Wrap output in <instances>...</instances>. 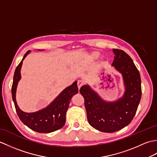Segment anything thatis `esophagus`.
Returning a JSON list of instances; mask_svg holds the SVG:
<instances>
[{"label":"esophagus","instance_id":"esophagus-1","mask_svg":"<svg viewBox=\"0 0 157 157\" xmlns=\"http://www.w3.org/2000/svg\"><path fill=\"white\" fill-rule=\"evenodd\" d=\"M83 84H84V82H83L82 80L78 81V87L79 90L80 89V88L83 86Z\"/></svg>","mask_w":157,"mask_h":157}]
</instances>
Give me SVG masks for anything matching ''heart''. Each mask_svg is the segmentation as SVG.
Listing matches in <instances>:
<instances>
[{
  "mask_svg": "<svg viewBox=\"0 0 157 157\" xmlns=\"http://www.w3.org/2000/svg\"><path fill=\"white\" fill-rule=\"evenodd\" d=\"M99 55H100L99 52H94L92 53L91 56H92V59H96V58L98 57Z\"/></svg>",
  "mask_w": 157,
  "mask_h": 157,
  "instance_id": "1",
  "label": "heart"
}]
</instances>
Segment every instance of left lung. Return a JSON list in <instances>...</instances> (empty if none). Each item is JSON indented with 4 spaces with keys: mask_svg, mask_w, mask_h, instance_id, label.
<instances>
[{
    "mask_svg": "<svg viewBox=\"0 0 157 157\" xmlns=\"http://www.w3.org/2000/svg\"><path fill=\"white\" fill-rule=\"evenodd\" d=\"M115 54L112 65L121 73L125 91L121 98L106 102L88 86H83L79 92L84 98V105L90 125L106 133L115 132L129 125L134 117L142 96L141 78L131 57L122 50L113 49Z\"/></svg>",
    "mask_w": 157,
    "mask_h": 157,
    "instance_id": "obj_1",
    "label": "left lung"
}]
</instances>
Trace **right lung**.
I'll return each mask as SVG.
<instances>
[{
  "label": "right lung",
  "mask_w": 157,
  "mask_h": 157,
  "mask_svg": "<svg viewBox=\"0 0 157 157\" xmlns=\"http://www.w3.org/2000/svg\"><path fill=\"white\" fill-rule=\"evenodd\" d=\"M30 51H28L17 67L13 75L11 88L13 101L14 102L16 112L20 120L29 128L39 133H50L62 128L66 121V112L67 111L70 101L73 95L78 92L77 82L65 88L51 105L35 113H25L20 110L17 105L15 93L18 82L21 79L20 70L23 60Z\"/></svg>",
  "instance_id": "1"
}]
</instances>
